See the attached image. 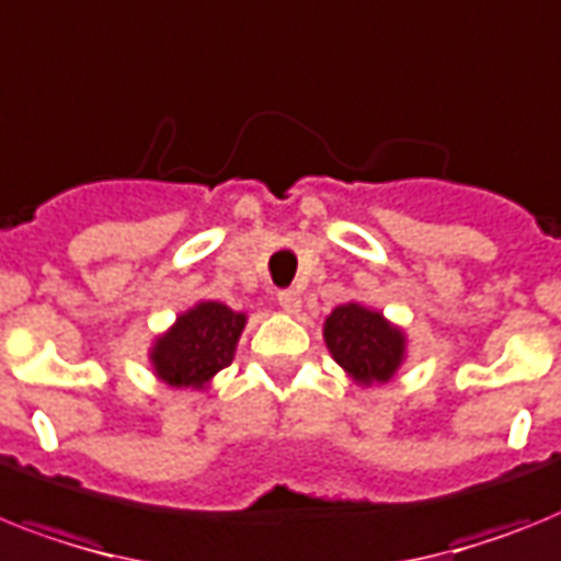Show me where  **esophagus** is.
<instances>
[{"instance_id":"1","label":"esophagus","mask_w":561,"mask_h":561,"mask_svg":"<svg viewBox=\"0 0 561 561\" xmlns=\"http://www.w3.org/2000/svg\"><path fill=\"white\" fill-rule=\"evenodd\" d=\"M276 299H279L282 310H288V313H299V308H302V294L294 288L279 290V294H276Z\"/></svg>"}]
</instances>
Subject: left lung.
<instances>
[{
  "label": "left lung",
  "mask_w": 561,
  "mask_h": 561,
  "mask_svg": "<svg viewBox=\"0 0 561 561\" xmlns=\"http://www.w3.org/2000/svg\"><path fill=\"white\" fill-rule=\"evenodd\" d=\"M324 345L353 382L382 385L393 379L404 362V333L379 310L359 302L339 305L324 319Z\"/></svg>",
  "instance_id": "left-lung-1"
}]
</instances>
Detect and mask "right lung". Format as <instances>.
I'll use <instances>...</instances> for the list:
<instances>
[{
	"label": "right lung",
	"instance_id": "1",
	"mask_svg": "<svg viewBox=\"0 0 561 561\" xmlns=\"http://www.w3.org/2000/svg\"><path fill=\"white\" fill-rule=\"evenodd\" d=\"M248 317L222 302H199L176 317L173 328L153 342L150 365L171 388L202 390L237 353Z\"/></svg>",
	"mask_w": 561,
	"mask_h": 561
}]
</instances>
